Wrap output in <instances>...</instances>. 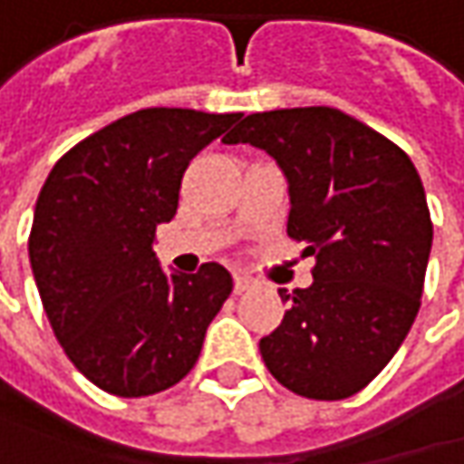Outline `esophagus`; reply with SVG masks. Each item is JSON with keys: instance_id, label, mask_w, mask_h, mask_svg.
Returning a JSON list of instances; mask_svg holds the SVG:
<instances>
[{"instance_id": "esophagus-1", "label": "esophagus", "mask_w": 464, "mask_h": 464, "mask_svg": "<svg viewBox=\"0 0 464 464\" xmlns=\"http://www.w3.org/2000/svg\"><path fill=\"white\" fill-rule=\"evenodd\" d=\"M253 287V282L248 280V277H240V275H235V293L240 295V293H246V290H250Z\"/></svg>"}]
</instances>
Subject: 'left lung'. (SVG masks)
Wrapping results in <instances>:
<instances>
[{
    "label": "left lung",
    "instance_id": "obj_1",
    "mask_svg": "<svg viewBox=\"0 0 464 464\" xmlns=\"http://www.w3.org/2000/svg\"><path fill=\"white\" fill-rule=\"evenodd\" d=\"M224 142H250L280 163L287 237L314 256L312 287L280 290L290 309L258 343L266 370L316 401L359 393L420 312L433 221L414 163L381 131L324 105L253 113Z\"/></svg>",
    "mask_w": 464,
    "mask_h": 464
}]
</instances>
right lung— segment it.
<instances>
[{
    "label": "right lung",
    "mask_w": 464,
    "mask_h": 464,
    "mask_svg": "<svg viewBox=\"0 0 464 464\" xmlns=\"http://www.w3.org/2000/svg\"><path fill=\"white\" fill-rule=\"evenodd\" d=\"M240 118L129 113L68 150L39 192L28 256L42 306L68 359L105 393L140 399L177 385L232 293L218 264L163 275L152 246L177 214L189 160Z\"/></svg>",
    "instance_id": "add662e5"
}]
</instances>
